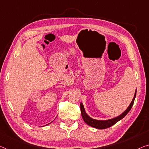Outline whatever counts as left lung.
I'll return each instance as SVG.
<instances>
[{"mask_svg": "<svg viewBox=\"0 0 149 149\" xmlns=\"http://www.w3.org/2000/svg\"><path fill=\"white\" fill-rule=\"evenodd\" d=\"M136 92L134 93V97H133L131 103H130L129 106L127 108V109L124 111V112L122 113L120 116L115 117L114 118L106 120H96V119L92 118L90 117L87 114H86L85 109H84L83 104L81 102L80 109H81V116L83 118V120H84V122H85L87 124H88L89 126H92V127L97 128V129H105V128H109L110 126H113L114 124L118 123L119 120H120L121 119H123V118L125 116L128 112H129V111L132 107L133 104H134V99L135 97H136Z\"/></svg>", "mask_w": 149, "mask_h": 149, "instance_id": "1", "label": "left lung"}]
</instances>
